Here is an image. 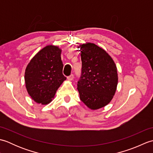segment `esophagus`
<instances>
[{"label": "esophagus", "instance_id": "obj_1", "mask_svg": "<svg viewBox=\"0 0 153 153\" xmlns=\"http://www.w3.org/2000/svg\"><path fill=\"white\" fill-rule=\"evenodd\" d=\"M67 78H68V80H70V81L73 80V79H74V75H73V74H71L70 76H68Z\"/></svg>", "mask_w": 153, "mask_h": 153}]
</instances>
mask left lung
I'll return each instance as SVG.
<instances>
[{
  "instance_id": "obj_1",
  "label": "left lung",
  "mask_w": 153,
  "mask_h": 153,
  "mask_svg": "<svg viewBox=\"0 0 153 153\" xmlns=\"http://www.w3.org/2000/svg\"><path fill=\"white\" fill-rule=\"evenodd\" d=\"M82 68L77 82L82 101L91 110H97L111 101L118 85L114 62L102 48L95 44L80 45Z\"/></svg>"
}]
</instances>
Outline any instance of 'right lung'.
<instances>
[{"instance_id":"right-lung-1","label":"right lung","mask_w":153,"mask_h":153,"mask_svg":"<svg viewBox=\"0 0 153 153\" xmlns=\"http://www.w3.org/2000/svg\"><path fill=\"white\" fill-rule=\"evenodd\" d=\"M61 49L48 45L35 55L25 71L28 94L35 102L47 105L52 101L58 87L66 77L62 74Z\"/></svg>"}]
</instances>
